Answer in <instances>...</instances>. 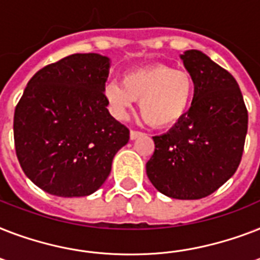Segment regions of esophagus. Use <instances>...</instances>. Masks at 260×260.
Here are the masks:
<instances>
[{
	"label": "esophagus",
	"mask_w": 260,
	"mask_h": 260,
	"mask_svg": "<svg viewBox=\"0 0 260 260\" xmlns=\"http://www.w3.org/2000/svg\"><path fill=\"white\" fill-rule=\"evenodd\" d=\"M142 135H144V134H143V132H140V131L132 129V131H131V134H129L131 140H135V139H138L139 136H142Z\"/></svg>",
	"instance_id": "34e87169"
}]
</instances>
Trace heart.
<instances>
[{
  "mask_svg": "<svg viewBox=\"0 0 260 260\" xmlns=\"http://www.w3.org/2000/svg\"><path fill=\"white\" fill-rule=\"evenodd\" d=\"M193 93V78L187 71L151 64L128 71L122 77V86L110 83L105 100L117 118L125 117L135 101H140V112L151 125L169 128L185 116Z\"/></svg>",
  "mask_w": 260,
  "mask_h": 260,
  "instance_id": "b5f03b06",
  "label": "heart"
}]
</instances>
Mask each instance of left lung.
Segmentation results:
<instances>
[{"label":"left lung","instance_id":"8db88e82","mask_svg":"<svg viewBox=\"0 0 260 260\" xmlns=\"http://www.w3.org/2000/svg\"><path fill=\"white\" fill-rule=\"evenodd\" d=\"M194 82L189 112L167 134L154 136L147 177L158 191L177 200H200L238 170L248 112L231 73L201 51L181 55Z\"/></svg>","mask_w":260,"mask_h":260}]
</instances>
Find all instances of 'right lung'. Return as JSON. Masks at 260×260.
<instances>
[{
	"mask_svg": "<svg viewBox=\"0 0 260 260\" xmlns=\"http://www.w3.org/2000/svg\"><path fill=\"white\" fill-rule=\"evenodd\" d=\"M108 69L102 55H69L39 70L16 105V155L26 177L47 193H94L129 140V129L106 109Z\"/></svg>",
	"mask_w": 260,
	"mask_h": 260,
	"instance_id": "obj_1",
	"label": "right lung"
}]
</instances>
